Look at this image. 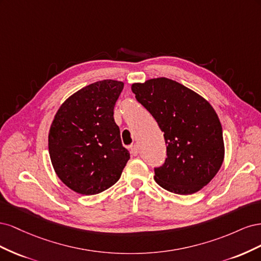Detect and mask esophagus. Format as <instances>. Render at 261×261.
Listing matches in <instances>:
<instances>
[{
	"instance_id": "34e87169",
	"label": "esophagus",
	"mask_w": 261,
	"mask_h": 261,
	"mask_svg": "<svg viewBox=\"0 0 261 261\" xmlns=\"http://www.w3.org/2000/svg\"><path fill=\"white\" fill-rule=\"evenodd\" d=\"M138 152H139V147H138V145H137V144L133 145V146L130 147V154L134 155V156H136V155L138 154Z\"/></svg>"
}]
</instances>
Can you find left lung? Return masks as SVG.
Returning a JSON list of instances; mask_svg holds the SVG:
<instances>
[{"label": "left lung", "instance_id": "obj_1", "mask_svg": "<svg viewBox=\"0 0 261 261\" xmlns=\"http://www.w3.org/2000/svg\"><path fill=\"white\" fill-rule=\"evenodd\" d=\"M132 91L164 133L168 158L154 169L156 183L178 195H191L208 185L225 153L215 109L200 94L165 77L134 83Z\"/></svg>", "mask_w": 261, "mask_h": 261}]
</instances>
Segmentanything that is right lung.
I'll return each instance as SVG.
<instances>
[{
    "label": "right lung",
    "instance_id": "obj_1",
    "mask_svg": "<svg viewBox=\"0 0 261 261\" xmlns=\"http://www.w3.org/2000/svg\"><path fill=\"white\" fill-rule=\"evenodd\" d=\"M124 88L105 80L84 87L59 108L49 130L53 169L68 188L96 195L120 179L129 160L114 122L115 102Z\"/></svg>",
    "mask_w": 261,
    "mask_h": 261
}]
</instances>
